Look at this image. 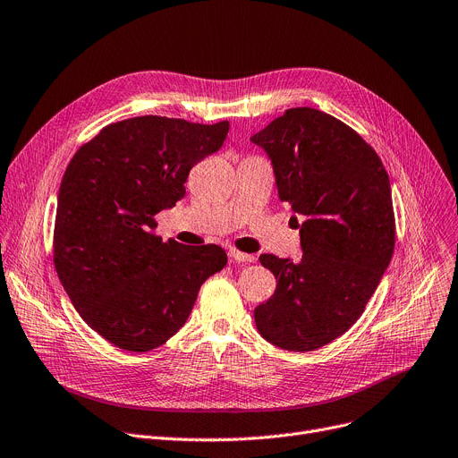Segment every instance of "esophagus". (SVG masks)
<instances>
[{"instance_id": "esophagus-1", "label": "esophagus", "mask_w": 458, "mask_h": 458, "mask_svg": "<svg viewBox=\"0 0 458 458\" xmlns=\"http://www.w3.org/2000/svg\"><path fill=\"white\" fill-rule=\"evenodd\" d=\"M230 258H232L233 261H243V263H252V261L256 259L252 254L239 252V250H235V249H232V250H230Z\"/></svg>"}]
</instances>
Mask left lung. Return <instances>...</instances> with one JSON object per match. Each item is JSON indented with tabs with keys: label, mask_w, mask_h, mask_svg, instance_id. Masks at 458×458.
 Wrapping results in <instances>:
<instances>
[{
	"label": "left lung",
	"mask_w": 458,
	"mask_h": 458,
	"mask_svg": "<svg viewBox=\"0 0 458 458\" xmlns=\"http://www.w3.org/2000/svg\"><path fill=\"white\" fill-rule=\"evenodd\" d=\"M250 140L273 163L280 200L304 216L297 223L299 261L259 256L276 290L256 306L254 321L280 349L316 351L364 314L390 266L395 245L390 178L352 128L311 107L287 109Z\"/></svg>",
	"instance_id": "left-lung-1"
}]
</instances>
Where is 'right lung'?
Masks as SVG:
<instances>
[{
	"label": "right lung",
	"instance_id": "right-lung-1",
	"mask_svg": "<svg viewBox=\"0 0 458 458\" xmlns=\"http://www.w3.org/2000/svg\"><path fill=\"white\" fill-rule=\"evenodd\" d=\"M228 120L157 114L106 126L70 159L54 263L83 321L118 349L147 352L185 325L200 285L226 266L216 245L165 243L154 216L183 199L189 171L223 147Z\"/></svg>",
	"mask_w": 458,
	"mask_h": 458
}]
</instances>
